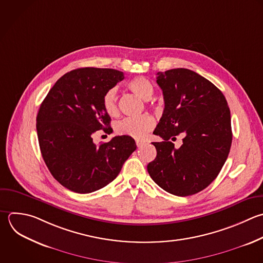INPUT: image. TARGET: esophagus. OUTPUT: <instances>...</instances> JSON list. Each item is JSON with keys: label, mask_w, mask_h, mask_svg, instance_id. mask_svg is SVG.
I'll return each mask as SVG.
<instances>
[{"label": "esophagus", "mask_w": 263, "mask_h": 263, "mask_svg": "<svg viewBox=\"0 0 263 263\" xmlns=\"http://www.w3.org/2000/svg\"><path fill=\"white\" fill-rule=\"evenodd\" d=\"M136 144H137V146L140 148V147H142V146L145 144V141L140 140V139H137V140H136Z\"/></svg>", "instance_id": "obj_1"}]
</instances>
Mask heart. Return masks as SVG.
<instances>
[{
    "label": "heart",
    "instance_id": "obj_1",
    "mask_svg": "<svg viewBox=\"0 0 263 263\" xmlns=\"http://www.w3.org/2000/svg\"><path fill=\"white\" fill-rule=\"evenodd\" d=\"M127 87L141 99L147 101L155 92L153 83L146 77H136L132 79ZM103 107L110 116H116L118 113L117 89L112 87L108 89L103 97ZM154 126V119L148 114L135 117H126L115 124V132L120 136H128L135 139H143Z\"/></svg>",
    "mask_w": 263,
    "mask_h": 263
}]
</instances>
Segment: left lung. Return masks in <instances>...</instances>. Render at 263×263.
Wrapping results in <instances>:
<instances>
[{"mask_svg":"<svg viewBox=\"0 0 263 263\" xmlns=\"http://www.w3.org/2000/svg\"><path fill=\"white\" fill-rule=\"evenodd\" d=\"M156 75L164 110L153 134L163 141L152 143L157 155L147 170L166 192L192 195L216 179L227 159L232 141L230 111L220 89L191 70ZM180 133L183 144L176 148L171 141Z\"/></svg>","mask_w":263,"mask_h":263,"instance_id":"obj_1","label":"left lung"}]
</instances>
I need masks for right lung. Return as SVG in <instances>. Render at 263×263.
<instances>
[{"mask_svg":"<svg viewBox=\"0 0 263 263\" xmlns=\"http://www.w3.org/2000/svg\"><path fill=\"white\" fill-rule=\"evenodd\" d=\"M124 79L113 69L81 68L62 76L42 102L37 134L42 157L54 179L76 193H90L111 183L136 150L128 136L96 145L92 137L109 133L105 92Z\"/></svg>","mask_w":263,"mask_h":263,"instance_id":"right-lung-1","label":"right lung"}]
</instances>
